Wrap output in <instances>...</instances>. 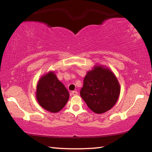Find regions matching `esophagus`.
<instances>
[{"label": "esophagus", "instance_id": "esophagus-1", "mask_svg": "<svg viewBox=\"0 0 152 152\" xmlns=\"http://www.w3.org/2000/svg\"><path fill=\"white\" fill-rule=\"evenodd\" d=\"M72 94L73 95V96H76V95H78V92H77L76 91H73L72 92Z\"/></svg>", "mask_w": 152, "mask_h": 152}]
</instances>
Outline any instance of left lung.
<instances>
[{"label":"left lung","instance_id":"8db88e82","mask_svg":"<svg viewBox=\"0 0 152 152\" xmlns=\"http://www.w3.org/2000/svg\"><path fill=\"white\" fill-rule=\"evenodd\" d=\"M80 94L88 107L100 114L110 110L117 102L120 86L110 69L96 66L87 72Z\"/></svg>","mask_w":152,"mask_h":152}]
</instances>
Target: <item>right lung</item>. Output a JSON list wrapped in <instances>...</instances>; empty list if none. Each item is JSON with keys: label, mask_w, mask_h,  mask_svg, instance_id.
Listing matches in <instances>:
<instances>
[{"label": "right lung", "mask_w": 152, "mask_h": 152, "mask_svg": "<svg viewBox=\"0 0 152 152\" xmlns=\"http://www.w3.org/2000/svg\"><path fill=\"white\" fill-rule=\"evenodd\" d=\"M69 92L54 72L42 76L37 83V97L39 105L51 113H57L66 104Z\"/></svg>", "instance_id": "obj_1"}]
</instances>
